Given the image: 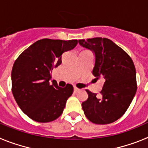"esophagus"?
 Returning a JSON list of instances; mask_svg holds the SVG:
<instances>
[{
	"label": "esophagus",
	"instance_id": "34e87169",
	"mask_svg": "<svg viewBox=\"0 0 148 148\" xmlns=\"http://www.w3.org/2000/svg\"><path fill=\"white\" fill-rule=\"evenodd\" d=\"M80 91V89L77 88V87H74V92L75 93H77V92H78Z\"/></svg>",
	"mask_w": 148,
	"mask_h": 148
}]
</instances>
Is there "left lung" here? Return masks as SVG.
Masks as SVG:
<instances>
[{
  "instance_id": "1",
  "label": "left lung",
  "mask_w": 148,
  "mask_h": 148,
  "mask_svg": "<svg viewBox=\"0 0 148 148\" xmlns=\"http://www.w3.org/2000/svg\"><path fill=\"white\" fill-rule=\"evenodd\" d=\"M95 56L92 74L104 81L101 96L86 90L88 98L82 106L86 117L95 124L106 125L118 120L126 112L136 92V73L131 58L110 39L78 40Z\"/></svg>"
}]
</instances>
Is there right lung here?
<instances>
[{"label":"right lung","mask_w":148,"mask_h":148,"mask_svg":"<svg viewBox=\"0 0 148 148\" xmlns=\"http://www.w3.org/2000/svg\"><path fill=\"white\" fill-rule=\"evenodd\" d=\"M77 44V40L41 39L23 51L14 63L12 94L21 110L34 121L49 122L62 114L73 87L67 84L60 87L53 81L51 84V71L61 64L63 53Z\"/></svg>","instance_id":"right-lung-1"}]
</instances>
